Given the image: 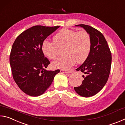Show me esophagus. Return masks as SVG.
<instances>
[{
    "mask_svg": "<svg viewBox=\"0 0 125 125\" xmlns=\"http://www.w3.org/2000/svg\"><path fill=\"white\" fill-rule=\"evenodd\" d=\"M60 72L62 73H71L72 72L71 71H64V70H63V69H61Z\"/></svg>",
    "mask_w": 125,
    "mask_h": 125,
    "instance_id": "esophagus-1",
    "label": "esophagus"
}]
</instances>
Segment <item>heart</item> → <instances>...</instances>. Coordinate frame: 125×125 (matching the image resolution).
Segmentation results:
<instances>
[{
  "instance_id": "1",
  "label": "heart",
  "mask_w": 125,
  "mask_h": 125,
  "mask_svg": "<svg viewBox=\"0 0 125 125\" xmlns=\"http://www.w3.org/2000/svg\"><path fill=\"white\" fill-rule=\"evenodd\" d=\"M64 47L66 55L52 63V67L54 68L65 70L73 66L76 61L78 63L85 62L90 52V35L85 30L76 31L63 29L54 35L53 41L44 40L42 43L41 50L48 58L54 60L58 56V47Z\"/></svg>"
}]
</instances>
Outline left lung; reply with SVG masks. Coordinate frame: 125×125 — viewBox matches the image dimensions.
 Instances as JSON below:
<instances>
[{"instance_id":"obj_1","label":"left lung","mask_w":125,"mask_h":125,"mask_svg":"<svg viewBox=\"0 0 125 125\" xmlns=\"http://www.w3.org/2000/svg\"><path fill=\"white\" fill-rule=\"evenodd\" d=\"M80 26L89 34L91 39L90 53L86 61L76 69L84 73L80 86L74 87L78 94L90 97L102 89L108 80L111 65V53L104 35L98 30L87 25Z\"/></svg>"}]
</instances>
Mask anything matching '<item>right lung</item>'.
Returning a JSON list of instances; mask_svg holds the SVG:
<instances>
[{
    "label": "right lung",
    "instance_id": "add662e5",
    "mask_svg": "<svg viewBox=\"0 0 125 125\" xmlns=\"http://www.w3.org/2000/svg\"><path fill=\"white\" fill-rule=\"evenodd\" d=\"M60 26H32L18 36L12 46L10 64L14 80L25 94H43L60 69L46 70L50 62L41 50L42 43Z\"/></svg>",
    "mask_w": 125,
    "mask_h": 125
}]
</instances>
